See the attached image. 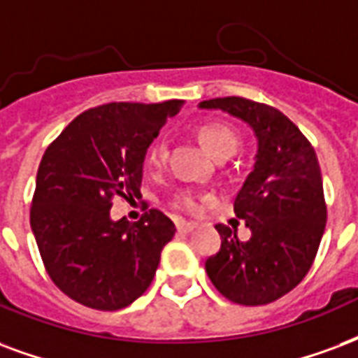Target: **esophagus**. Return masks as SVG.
Returning a JSON list of instances; mask_svg holds the SVG:
<instances>
[{"mask_svg": "<svg viewBox=\"0 0 358 358\" xmlns=\"http://www.w3.org/2000/svg\"><path fill=\"white\" fill-rule=\"evenodd\" d=\"M195 227H197V224H195V222H178V224H176V229H178V233H192Z\"/></svg>", "mask_w": 358, "mask_h": 358, "instance_id": "1", "label": "esophagus"}]
</instances>
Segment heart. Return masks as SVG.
<instances>
[{
    "mask_svg": "<svg viewBox=\"0 0 358 358\" xmlns=\"http://www.w3.org/2000/svg\"><path fill=\"white\" fill-rule=\"evenodd\" d=\"M199 140L201 144L205 145V150L214 159L222 157V155H229L231 157L237 145H239V138L237 134L224 123H206L199 129ZM166 157V142L165 140H155L148 155H145V163L150 169H159V166L165 163ZM176 205L180 208H184L187 213H197L199 210V199L193 195V193H182L176 201Z\"/></svg>",
    "mask_w": 358,
    "mask_h": 358,
    "instance_id": "heart-1",
    "label": "heart"
}]
</instances>
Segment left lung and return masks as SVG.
<instances>
[{
	"instance_id": "obj_1",
	"label": "left lung",
	"mask_w": 358,
	"mask_h": 358,
	"mask_svg": "<svg viewBox=\"0 0 358 358\" xmlns=\"http://www.w3.org/2000/svg\"><path fill=\"white\" fill-rule=\"evenodd\" d=\"M199 108L241 119L258 145L233 205L252 235L241 243L233 229L216 226L222 246L205 262L206 275L227 300L266 306L300 285L319 250L327 224L319 161L300 129L271 106L227 96Z\"/></svg>"
}]
</instances>
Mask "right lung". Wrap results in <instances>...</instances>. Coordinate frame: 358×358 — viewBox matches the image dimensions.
Returning a JSON list of instances; mask_svg holds the SVG:
<instances>
[{
	"mask_svg": "<svg viewBox=\"0 0 358 358\" xmlns=\"http://www.w3.org/2000/svg\"><path fill=\"white\" fill-rule=\"evenodd\" d=\"M184 100L112 102L71 121L39 163L30 226L47 273L81 306L117 311L152 285L176 227L150 208L112 220L113 197H138L148 148Z\"/></svg>",
	"mask_w": 358,
	"mask_h": 358,
	"instance_id": "right-lung-1",
	"label": "right lung"
}]
</instances>
